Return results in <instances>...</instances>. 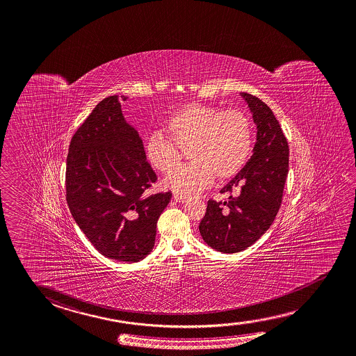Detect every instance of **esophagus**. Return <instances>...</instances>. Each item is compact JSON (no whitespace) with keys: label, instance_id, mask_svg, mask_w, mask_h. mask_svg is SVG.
Segmentation results:
<instances>
[{"label":"esophagus","instance_id":"esophagus-1","mask_svg":"<svg viewBox=\"0 0 356 356\" xmlns=\"http://www.w3.org/2000/svg\"><path fill=\"white\" fill-rule=\"evenodd\" d=\"M174 200H175L176 202H180V204H184V202H186L188 198L186 196H182V195H174Z\"/></svg>","mask_w":356,"mask_h":356}]
</instances>
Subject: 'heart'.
Segmentation results:
<instances>
[{
	"label": "heart",
	"instance_id": "obj_1",
	"mask_svg": "<svg viewBox=\"0 0 356 356\" xmlns=\"http://www.w3.org/2000/svg\"><path fill=\"white\" fill-rule=\"evenodd\" d=\"M175 141L154 131L145 143V156L154 169L168 172L176 168L186 150L191 163L171 171L163 186L190 196L211 186L215 179L227 182L238 175L251 158L253 124L245 111H221L213 105H185L165 122Z\"/></svg>",
	"mask_w": 356,
	"mask_h": 356
}]
</instances>
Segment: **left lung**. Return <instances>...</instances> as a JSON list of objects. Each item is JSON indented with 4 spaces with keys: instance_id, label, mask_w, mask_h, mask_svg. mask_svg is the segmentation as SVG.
Here are the masks:
<instances>
[{
    "instance_id": "1",
    "label": "left lung",
    "mask_w": 356,
    "mask_h": 356,
    "mask_svg": "<svg viewBox=\"0 0 356 356\" xmlns=\"http://www.w3.org/2000/svg\"><path fill=\"white\" fill-rule=\"evenodd\" d=\"M241 95L257 127L253 154L245 169L222 188L221 193H229L227 200H210L198 226L204 242L223 253L243 251L270 227L282 204L289 165L288 141L273 111L252 94Z\"/></svg>"
}]
</instances>
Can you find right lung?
<instances>
[{
    "label": "right lung",
    "mask_w": 356,
    "mask_h": 356,
    "mask_svg": "<svg viewBox=\"0 0 356 356\" xmlns=\"http://www.w3.org/2000/svg\"><path fill=\"white\" fill-rule=\"evenodd\" d=\"M111 95L94 108L70 141L67 202L83 234L103 256L139 262L154 248L156 223L171 193L147 196L156 181L138 130Z\"/></svg>",
    "instance_id": "1"
}]
</instances>
